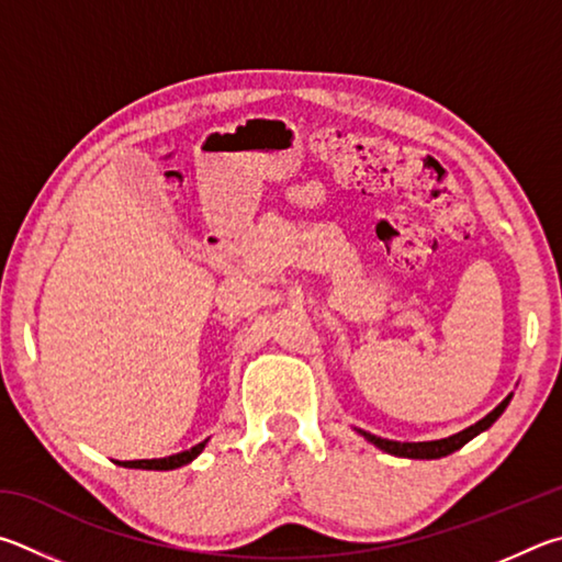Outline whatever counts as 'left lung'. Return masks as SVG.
<instances>
[{
  "label": "left lung",
  "instance_id": "obj_1",
  "mask_svg": "<svg viewBox=\"0 0 562 562\" xmlns=\"http://www.w3.org/2000/svg\"><path fill=\"white\" fill-rule=\"evenodd\" d=\"M510 397H514V392H510V395L504 402H501L498 407L491 409L484 419H479L476 425H471L464 431H459V435H451L447 439H435V441H392V439H382V437L370 435V431H366V429H358V435L366 437L370 445H375L378 449L387 451V454H392V457H402V459H441V457L454 454V451L464 447L467 441L479 437L481 431H486L491 425H494V422L501 415H504V409L508 407Z\"/></svg>",
  "mask_w": 562,
  "mask_h": 562
}]
</instances>
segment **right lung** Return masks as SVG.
<instances>
[{
    "mask_svg": "<svg viewBox=\"0 0 562 562\" xmlns=\"http://www.w3.org/2000/svg\"><path fill=\"white\" fill-rule=\"evenodd\" d=\"M204 439L200 441V445H194L192 449L187 451H180V454H172V457H162V459H135V461H117L121 467H127V469H145V471H172V469H180L184 464H190V461H194L196 457L202 454V449L206 447Z\"/></svg>",
    "mask_w": 562,
    "mask_h": 562,
    "instance_id": "1",
    "label": "right lung"
}]
</instances>
